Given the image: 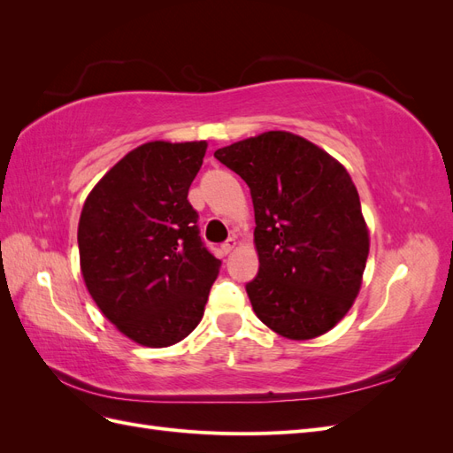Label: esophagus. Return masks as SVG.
I'll list each match as a JSON object with an SVG mask.
<instances>
[{"label":"esophagus","instance_id":"34e87169","mask_svg":"<svg viewBox=\"0 0 453 453\" xmlns=\"http://www.w3.org/2000/svg\"><path fill=\"white\" fill-rule=\"evenodd\" d=\"M234 248H236V240H234V238H228L225 243H221V250H223L225 253H230Z\"/></svg>","mask_w":453,"mask_h":453}]
</instances>
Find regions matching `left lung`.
<instances>
[{"instance_id":"8db88e82","label":"left lung","mask_w":453,"mask_h":453,"mask_svg":"<svg viewBox=\"0 0 453 453\" xmlns=\"http://www.w3.org/2000/svg\"><path fill=\"white\" fill-rule=\"evenodd\" d=\"M213 155L251 190L258 273L245 291L257 318L291 340L331 331L357 296L368 257L346 168L289 132H265Z\"/></svg>"}]
</instances>
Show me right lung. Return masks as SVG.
I'll return each instance as SVG.
<instances>
[{"label": "right lung", "mask_w": 453, "mask_h": 453, "mask_svg": "<svg viewBox=\"0 0 453 453\" xmlns=\"http://www.w3.org/2000/svg\"><path fill=\"white\" fill-rule=\"evenodd\" d=\"M205 149V142H150L130 150L81 211L87 289L105 318L142 346L166 348L193 333L221 266L187 200Z\"/></svg>", "instance_id": "right-lung-1"}]
</instances>
